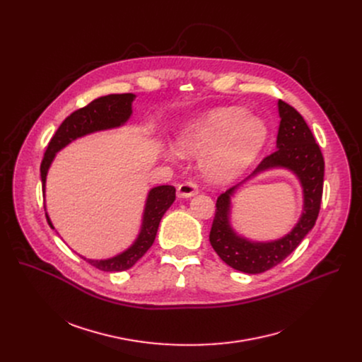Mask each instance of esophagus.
<instances>
[{
  "label": "esophagus",
  "instance_id": "esophagus-1",
  "mask_svg": "<svg viewBox=\"0 0 362 362\" xmlns=\"http://www.w3.org/2000/svg\"><path fill=\"white\" fill-rule=\"evenodd\" d=\"M197 192H199V187L194 182H185V183L179 185V187H177L179 197H192Z\"/></svg>",
  "mask_w": 362,
  "mask_h": 362
}]
</instances>
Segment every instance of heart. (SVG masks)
I'll use <instances>...</instances> for the list:
<instances>
[{
    "instance_id": "b5f03b06",
    "label": "heart",
    "mask_w": 362,
    "mask_h": 362,
    "mask_svg": "<svg viewBox=\"0 0 362 362\" xmlns=\"http://www.w3.org/2000/svg\"><path fill=\"white\" fill-rule=\"evenodd\" d=\"M268 136L267 124L246 110L228 107L190 120L177 147L185 156H203L204 176L214 182L238 177L259 154Z\"/></svg>"
}]
</instances>
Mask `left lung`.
Returning <instances> with one entry per match:
<instances>
[{
    "label": "left lung",
    "instance_id": "1",
    "mask_svg": "<svg viewBox=\"0 0 362 362\" xmlns=\"http://www.w3.org/2000/svg\"><path fill=\"white\" fill-rule=\"evenodd\" d=\"M279 130L276 150L267 156L243 182L222 193L216 200V214L209 240L221 259L245 274H262L288 257L317 222L322 189L324 158L311 129L288 103L279 100ZM271 168H286L300 180L304 209L298 223L285 237L269 243H256L239 235L230 225V199L235 189L250 177Z\"/></svg>",
    "mask_w": 362,
    "mask_h": 362
}]
</instances>
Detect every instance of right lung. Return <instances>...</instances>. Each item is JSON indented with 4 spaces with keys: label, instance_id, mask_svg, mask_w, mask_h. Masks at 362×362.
<instances>
[{
    "label": "right lung",
    "instance_id": "right-lung-1",
    "mask_svg": "<svg viewBox=\"0 0 362 362\" xmlns=\"http://www.w3.org/2000/svg\"><path fill=\"white\" fill-rule=\"evenodd\" d=\"M134 98H136V94H132V93L109 94V95L98 97L93 100L86 107L71 113L60 124L53 139L49 140L44 154V159L41 162L40 172H41V182H42V193H45L47 173L51 163H53L56 158V154L78 137H83L95 132H101V130L116 129L126 124L133 113L132 103ZM175 199H176V189L173 186L163 185V186H156L150 189L146 199V204H144L141 228L136 240L132 243V246H129L122 253L113 257H109V259H87V257L81 255L80 256L91 267L103 272H122L132 268L153 245L154 238H156V233L159 229V223L163 215L166 214V211L175 202ZM45 218L48 225L54 229L47 212H45Z\"/></svg>",
    "mask_w": 362,
    "mask_h": 362
}]
</instances>
